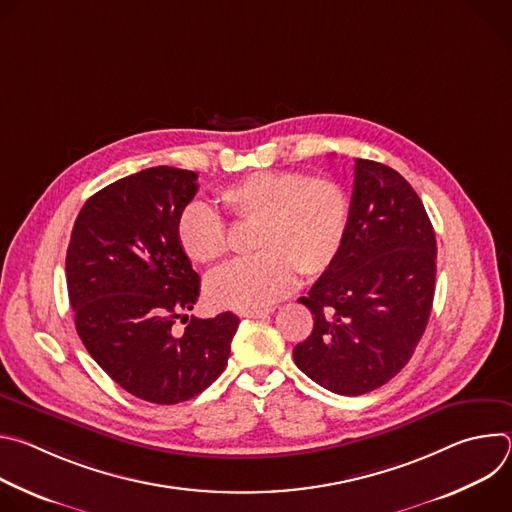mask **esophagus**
Masks as SVG:
<instances>
[{"instance_id":"34e87169","label":"esophagus","mask_w":512,"mask_h":512,"mask_svg":"<svg viewBox=\"0 0 512 512\" xmlns=\"http://www.w3.org/2000/svg\"><path fill=\"white\" fill-rule=\"evenodd\" d=\"M271 312H275V306L255 308V310H245V312H241V316H243V318H263V316H269Z\"/></svg>"}]
</instances>
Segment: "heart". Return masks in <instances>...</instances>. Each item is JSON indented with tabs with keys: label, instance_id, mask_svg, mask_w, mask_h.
Listing matches in <instances>:
<instances>
[{
	"label": "heart",
	"instance_id": "obj_1",
	"mask_svg": "<svg viewBox=\"0 0 512 512\" xmlns=\"http://www.w3.org/2000/svg\"><path fill=\"white\" fill-rule=\"evenodd\" d=\"M227 218L255 223L249 249L255 253L206 279V296L218 308L255 310L273 304L302 277L326 273L342 251L350 202L328 178L300 172H255L218 192ZM176 239L186 257L212 265L229 253L223 218L204 204H188L176 221Z\"/></svg>",
	"mask_w": 512,
	"mask_h": 512
}]
</instances>
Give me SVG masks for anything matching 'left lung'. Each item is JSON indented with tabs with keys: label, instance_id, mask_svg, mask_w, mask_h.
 Returning <instances> with one entry per match:
<instances>
[{
	"label": "left lung",
	"instance_id": "1",
	"mask_svg": "<svg viewBox=\"0 0 512 512\" xmlns=\"http://www.w3.org/2000/svg\"><path fill=\"white\" fill-rule=\"evenodd\" d=\"M435 233L411 184L354 160L350 223L340 255L298 302L314 314L294 348L298 369L338 395L383 387L419 344L435 291Z\"/></svg>",
	"mask_w": 512,
	"mask_h": 512
}]
</instances>
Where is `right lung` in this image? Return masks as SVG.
Returning a JSON list of instances; mask_svg holds the SVG:
<instances>
[{
	"label": "right lung",
	"instance_id": "obj_1",
	"mask_svg": "<svg viewBox=\"0 0 512 512\" xmlns=\"http://www.w3.org/2000/svg\"><path fill=\"white\" fill-rule=\"evenodd\" d=\"M198 174L158 166L121 178L81 208L66 251L77 332L127 393L158 405L188 401L227 367L239 318H188L200 277L176 239ZM182 319L187 328L176 333Z\"/></svg>",
	"mask_w": 512,
	"mask_h": 512
}]
</instances>
